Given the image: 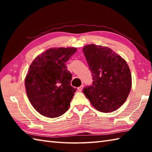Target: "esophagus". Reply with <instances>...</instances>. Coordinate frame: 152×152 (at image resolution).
<instances>
[{
	"instance_id": "1",
	"label": "esophagus",
	"mask_w": 152,
	"mask_h": 152,
	"mask_svg": "<svg viewBox=\"0 0 152 152\" xmlns=\"http://www.w3.org/2000/svg\"><path fill=\"white\" fill-rule=\"evenodd\" d=\"M83 86H80L79 88H78V90L79 91H82V89H83Z\"/></svg>"
}]
</instances>
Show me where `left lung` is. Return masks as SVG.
Instances as JSON below:
<instances>
[{
	"mask_svg": "<svg viewBox=\"0 0 152 152\" xmlns=\"http://www.w3.org/2000/svg\"><path fill=\"white\" fill-rule=\"evenodd\" d=\"M93 82L83 92L91 104L102 112L118 109L129 94L132 78L127 62L110 48L95 44L83 48Z\"/></svg>",
	"mask_w": 152,
	"mask_h": 152,
	"instance_id": "8db88e82",
	"label": "left lung"
}]
</instances>
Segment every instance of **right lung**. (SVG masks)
I'll use <instances>...</instances> for the list:
<instances>
[{
    "instance_id": "right-lung-1",
    "label": "right lung",
    "mask_w": 152,
    "mask_h": 152,
    "mask_svg": "<svg viewBox=\"0 0 152 152\" xmlns=\"http://www.w3.org/2000/svg\"><path fill=\"white\" fill-rule=\"evenodd\" d=\"M76 50L75 48H50L30 65L25 88L31 104L41 115L54 118L69 110L76 89L70 86L72 74L65 63Z\"/></svg>"
}]
</instances>
